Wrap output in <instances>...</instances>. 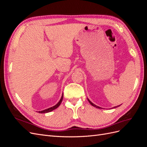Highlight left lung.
Masks as SVG:
<instances>
[{
	"instance_id": "1",
	"label": "left lung",
	"mask_w": 147,
	"mask_h": 147,
	"mask_svg": "<svg viewBox=\"0 0 147 147\" xmlns=\"http://www.w3.org/2000/svg\"><path fill=\"white\" fill-rule=\"evenodd\" d=\"M88 100L89 102H90V103L92 106H94V107H96V108H98V109H100V108H101V107H99V106H97V105H96L95 104H94L93 103H92V102H91L90 100H89L88 99ZM119 105H118V106H117V107H114L113 108H116V107H119Z\"/></svg>"
}]
</instances>
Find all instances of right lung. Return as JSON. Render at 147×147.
<instances>
[{
	"mask_svg": "<svg viewBox=\"0 0 147 147\" xmlns=\"http://www.w3.org/2000/svg\"><path fill=\"white\" fill-rule=\"evenodd\" d=\"M63 95H62L61 98L60 100L59 101L58 103H57V104H56L55 106L51 107H50V108H48V109H45V110H42V111H40V112H39V113H45L50 112H51V111L54 110L55 109H57V108L60 105L61 103L62 102V100H63Z\"/></svg>",
	"mask_w": 147,
	"mask_h": 147,
	"instance_id": "right-lung-1",
	"label": "right lung"
}]
</instances>
